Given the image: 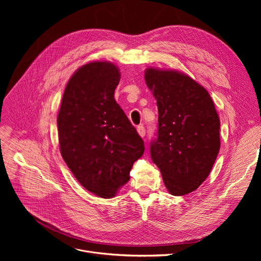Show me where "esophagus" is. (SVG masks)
Here are the masks:
<instances>
[{"label":"esophagus","mask_w":261,"mask_h":261,"mask_svg":"<svg viewBox=\"0 0 261 261\" xmlns=\"http://www.w3.org/2000/svg\"><path fill=\"white\" fill-rule=\"evenodd\" d=\"M138 132H139V134L142 136V138H144V136L146 135V130H145L144 125L138 126Z\"/></svg>","instance_id":"esophagus-1"}]
</instances>
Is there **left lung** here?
Here are the masks:
<instances>
[{
  "label": "left lung",
  "instance_id": "obj_1",
  "mask_svg": "<svg viewBox=\"0 0 261 261\" xmlns=\"http://www.w3.org/2000/svg\"><path fill=\"white\" fill-rule=\"evenodd\" d=\"M147 87L159 110L150 154L172 196L196 190L208 176L220 150V120L208 92L189 76L149 67Z\"/></svg>",
  "mask_w": 261,
  "mask_h": 261
}]
</instances>
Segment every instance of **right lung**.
<instances>
[{
    "label": "right lung",
    "instance_id": "obj_1",
    "mask_svg": "<svg viewBox=\"0 0 261 261\" xmlns=\"http://www.w3.org/2000/svg\"><path fill=\"white\" fill-rule=\"evenodd\" d=\"M118 67L82 65L68 80L58 113L61 155L77 181L94 195L114 197L145 151L144 141L114 99Z\"/></svg>",
    "mask_w": 261,
    "mask_h": 261
}]
</instances>
